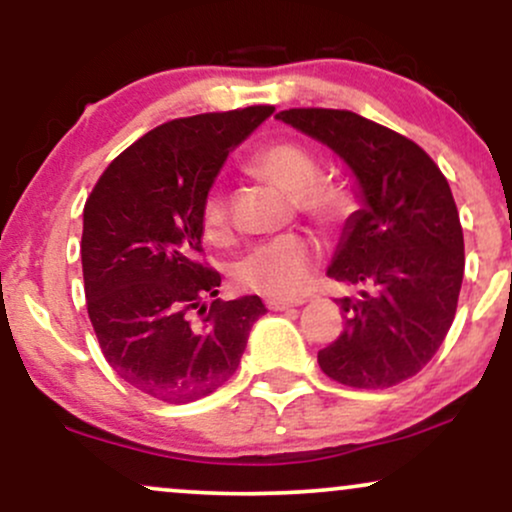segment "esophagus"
<instances>
[{
  "label": "esophagus",
  "instance_id": "obj_1",
  "mask_svg": "<svg viewBox=\"0 0 512 512\" xmlns=\"http://www.w3.org/2000/svg\"><path fill=\"white\" fill-rule=\"evenodd\" d=\"M298 305H303V301H281V298H267V308L269 310H289V308H298Z\"/></svg>",
  "mask_w": 512,
  "mask_h": 512
}]
</instances>
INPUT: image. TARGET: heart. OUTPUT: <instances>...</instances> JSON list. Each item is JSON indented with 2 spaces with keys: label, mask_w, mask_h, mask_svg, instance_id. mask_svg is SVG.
Wrapping results in <instances>:
<instances>
[{
  "label": "heart",
  "mask_w": 512,
  "mask_h": 512,
  "mask_svg": "<svg viewBox=\"0 0 512 512\" xmlns=\"http://www.w3.org/2000/svg\"><path fill=\"white\" fill-rule=\"evenodd\" d=\"M252 173L272 182L286 195L296 197V207L317 223L339 221L349 209V195L337 185L320 180V166L308 149L296 142H276L252 158ZM228 204L221 195H209L202 207V226L209 236L228 231ZM317 262V248L298 233L272 238L252 248L236 264V281L245 289L272 298H293L305 291Z\"/></svg>",
  "instance_id": "1"
}]
</instances>
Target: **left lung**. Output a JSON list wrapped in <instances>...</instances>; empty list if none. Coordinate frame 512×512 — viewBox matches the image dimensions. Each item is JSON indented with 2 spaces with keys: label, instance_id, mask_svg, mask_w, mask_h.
Returning a JSON list of instances; mask_svg holds the SVG:
<instances>
[{
  "label": "left lung",
  "instance_id": "obj_1",
  "mask_svg": "<svg viewBox=\"0 0 512 512\" xmlns=\"http://www.w3.org/2000/svg\"><path fill=\"white\" fill-rule=\"evenodd\" d=\"M276 120L342 158L361 199L327 267L332 279L361 286V298H339L344 332L317 363L358 390L402 383L431 361L455 320L464 238L448 180L421 146L349 110L291 108Z\"/></svg>",
  "mask_w": 512,
  "mask_h": 512
}]
</instances>
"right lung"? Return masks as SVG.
<instances>
[{
	"label": "right lung",
	"instance_id": "add662e5",
	"mask_svg": "<svg viewBox=\"0 0 512 512\" xmlns=\"http://www.w3.org/2000/svg\"><path fill=\"white\" fill-rule=\"evenodd\" d=\"M274 113L252 105L180 117L110 163L84 207L81 267L88 317L105 361L125 383L170 404L207 397L236 373L260 296H219L199 262L202 207L228 154ZM200 308L203 327L189 322Z\"/></svg>",
	"mask_w": 512,
	"mask_h": 512
}]
</instances>
